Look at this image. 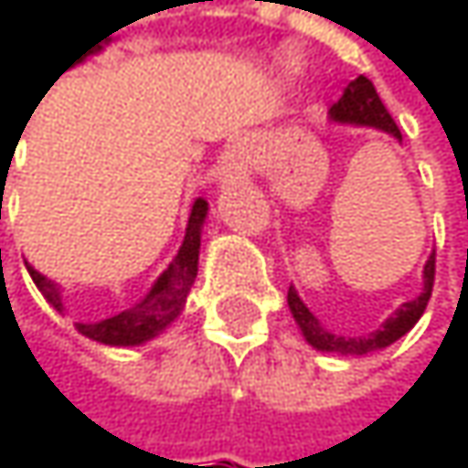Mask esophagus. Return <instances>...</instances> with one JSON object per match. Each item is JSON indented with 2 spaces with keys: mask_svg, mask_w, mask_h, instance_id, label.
Masks as SVG:
<instances>
[{
  "mask_svg": "<svg viewBox=\"0 0 468 468\" xmlns=\"http://www.w3.org/2000/svg\"><path fill=\"white\" fill-rule=\"evenodd\" d=\"M249 176V151L243 143H235L225 151V159H222V181H238V178H246Z\"/></svg>",
  "mask_w": 468,
  "mask_h": 468,
  "instance_id": "34e87169",
  "label": "esophagus"
}]
</instances>
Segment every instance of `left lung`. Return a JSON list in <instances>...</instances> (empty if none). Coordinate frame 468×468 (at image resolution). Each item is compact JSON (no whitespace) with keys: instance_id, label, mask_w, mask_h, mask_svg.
<instances>
[{"instance_id":"obj_1","label":"left lung","mask_w":468,"mask_h":468,"mask_svg":"<svg viewBox=\"0 0 468 468\" xmlns=\"http://www.w3.org/2000/svg\"><path fill=\"white\" fill-rule=\"evenodd\" d=\"M330 122L335 124H352V127H371V130H379L390 138L401 143V133L396 127V122L390 119V113L385 111L374 83L366 78V75H357L346 89L344 94L338 97V102H333V108L327 111ZM436 254H431L425 260V268H422V292L418 298L401 303L382 325L377 327L374 333H366V335H335L330 333L312 312L309 306L301 301L298 290L290 287L287 292V306L295 317V323L301 327L303 338L320 349V352H335V355H368V352H377V349H385L390 346L393 341H399L401 335H407L412 327L418 325V320L422 317L425 306H428V298H431V290H433V271H436Z\"/></svg>"}]
</instances>
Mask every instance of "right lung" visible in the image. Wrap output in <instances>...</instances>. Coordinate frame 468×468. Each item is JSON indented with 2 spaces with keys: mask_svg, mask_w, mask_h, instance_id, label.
Segmentation results:
<instances>
[{
  "mask_svg": "<svg viewBox=\"0 0 468 468\" xmlns=\"http://www.w3.org/2000/svg\"><path fill=\"white\" fill-rule=\"evenodd\" d=\"M97 50H102V48H97ZM78 61H83V58H78ZM206 217H208V203L203 197H197L192 203L186 233H184L178 254L156 276V282L143 295V301H138L133 309H124V312L113 314L108 320H100V323H75V330L80 335H86L91 341H100V344H108V346H141V344L156 338L162 330H167V327L173 325L181 317L186 295H189V287L195 284V276H197L200 238H203ZM27 271H29L32 282L37 284V290L43 292V298H46L48 303L58 314H64L61 287L56 282H50L48 276H43L40 271H35L29 262H27Z\"/></svg>",
  "mask_w": 468,
  "mask_h": 468,
  "instance_id": "add662e5",
  "label": "right lung"
}]
</instances>
